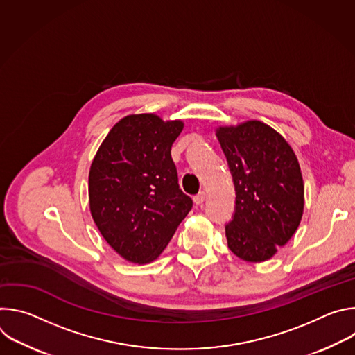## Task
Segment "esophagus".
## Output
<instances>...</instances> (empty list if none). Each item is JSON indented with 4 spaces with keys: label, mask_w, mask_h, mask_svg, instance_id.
I'll use <instances>...</instances> for the list:
<instances>
[{
    "label": "esophagus",
    "mask_w": 355,
    "mask_h": 355,
    "mask_svg": "<svg viewBox=\"0 0 355 355\" xmlns=\"http://www.w3.org/2000/svg\"><path fill=\"white\" fill-rule=\"evenodd\" d=\"M205 198H207V193L202 191V192H199V193H196L195 196H193V202L196 205H202L205 202Z\"/></svg>",
    "instance_id": "esophagus-1"
}]
</instances>
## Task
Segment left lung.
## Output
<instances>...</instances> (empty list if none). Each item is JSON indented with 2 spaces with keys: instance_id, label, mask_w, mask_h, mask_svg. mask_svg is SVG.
<instances>
[{
  "instance_id": "8db88e82",
  "label": "left lung",
  "mask_w": 355,
  "mask_h": 355,
  "mask_svg": "<svg viewBox=\"0 0 355 355\" xmlns=\"http://www.w3.org/2000/svg\"><path fill=\"white\" fill-rule=\"evenodd\" d=\"M236 191L226 223L227 245L250 263L271 259L296 232L303 214V180L285 139L260 121L216 130Z\"/></svg>"
}]
</instances>
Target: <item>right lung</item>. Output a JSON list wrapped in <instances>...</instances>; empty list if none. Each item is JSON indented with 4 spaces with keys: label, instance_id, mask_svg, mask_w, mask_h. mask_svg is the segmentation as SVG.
<instances>
[{
    "label": "right lung",
    "instance_id": "1",
    "mask_svg": "<svg viewBox=\"0 0 355 355\" xmlns=\"http://www.w3.org/2000/svg\"><path fill=\"white\" fill-rule=\"evenodd\" d=\"M182 128L181 121L164 122L153 114L129 115L111 129L91 164L92 219L130 263L156 260L192 209L171 159Z\"/></svg>",
    "mask_w": 355,
    "mask_h": 355
}]
</instances>
